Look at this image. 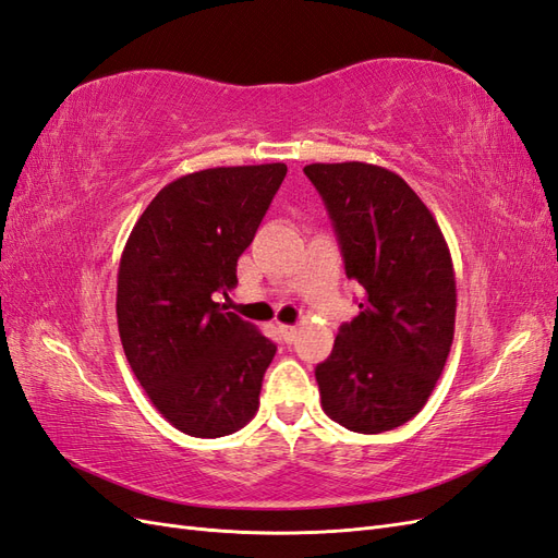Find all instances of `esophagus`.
Listing matches in <instances>:
<instances>
[{"label": "esophagus", "mask_w": 558, "mask_h": 558, "mask_svg": "<svg viewBox=\"0 0 558 558\" xmlns=\"http://www.w3.org/2000/svg\"><path fill=\"white\" fill-rule=\"evenodd\" d=\"M278 330H280V337L288 341V344H292V341L296 339V327L294 325H280Z\"/></svg>", "instance_id": "34e87169"}]
</instances>
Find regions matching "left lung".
Returning <instances> with one entry per match:
<instances>
[{
    "mask_svg": "<svg viewBox=\"0 0 558 558\" xmlns=\"http://www.w3.org/2000/svg\"><path fill=\"white\" fill-rule=\"evenodd\" d=\"M344 254L363 284L361 313L339 327L316 367L325 415L355 434H381L426 405L454 337L457 288L448 242L420 195L367 162L306 165Z\"/></svg>",
    "mask_w": 558,
    "mask_h": 558,
    "instance_id": "left-lung-1",
    "label": "left lung"
}]
</instances>
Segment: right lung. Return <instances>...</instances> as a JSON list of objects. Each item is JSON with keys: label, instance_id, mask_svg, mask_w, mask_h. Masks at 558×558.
Instances as JSON below:
<instances>
[{"label": "right lung", "instance_id": "add662e5", "mask_svg": "<svg viewBox=\"0 0 558 558\" xmlns=\"http://www.w3.org/2000/svg\"><path fill=\"white\" fill-rule=\"evenodd\" d=\"M288 165L214 167L167 183L141 214L118 270L122 349L157 412L179 432L219 438L259 410L276 344L214 294L238 284V256Z\"/></svg>", "mask_w": 558, "mask_h": 558}]
</instances>
